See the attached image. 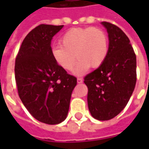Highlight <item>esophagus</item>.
<instances>
[{
	"instance_id": "34e87169",
	"label": "esophagus",
	"mask_w": 149,
	"mask_h": 149,
	"mask_svg": "<svg viewBox=\"0 0 149 149\" xmlns=\"http://www.w3.org/2000/svg\"><path fill=\"white\" fill-rule=\"evenodd\" d=\"M77 82L79 84V83H82L83 82V79L82 78H79V77H78L77 78Z\"/></svg>"
}]
</instances>
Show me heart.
Wrapping results in <instances>:
<instances>
[{
	"mask_svg": "<svg viewBox=\"0 0 149 149\" xmlns=\"http://www.w3.org/2000/svg\"><path fill=\"white\" fill-rule=\"evenodd\" d=\"M61 45L52 48L51 54L58 65L71 70L78 60L74 74H81L89 67L96 69L105 60L109 52V39L100 28H74L64 34Z\"/></svg>",
	"mask_w": 149,
	"mask_h": 149,
	"instance_id": "b5f03b06",
	"label": "heart"
}]
</instances>
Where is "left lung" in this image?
I'll list each match as a JSON object with an SVG mask.
<instances>
[{
  "label": "left lung",
  "mask_w": 149,
  "mask_h": 149,
  "mask_svg": "<svg viewBox=\"0 0 149 149\" xmlns=\"http://www.w3.org/2000/svg\"><path fill=\"white\" fill-rule=\"evenodd\" d=\"M109 34V46L105 60L84 78L88 87V106L98 120H109L123 110L134 92L136 54L129 37L117 26L103 21Z\"/></svg>",
  "instance_id": "left-lung-1"
}]
</instances>
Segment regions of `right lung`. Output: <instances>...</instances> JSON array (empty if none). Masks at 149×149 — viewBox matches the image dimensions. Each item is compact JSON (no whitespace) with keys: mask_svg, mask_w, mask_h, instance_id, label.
<instances>
[{"mask_svg":"<svg viewBox=\"0 0 149 149\" xmlns=\"http://www.w3.org/2000/svg\"><path fill=\"white\" fill-rule=\"evenodd\" d=\"M63 26L41 24L26 36L15 64L18 95L38 121L58 124L65 119L76 77L56 64L51 40Z\"/></svg>","mask_w":149,"mask_h":149,"instance_id":"add662e5","label":"right lung"}]
</instances>
